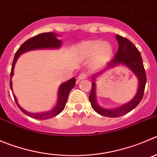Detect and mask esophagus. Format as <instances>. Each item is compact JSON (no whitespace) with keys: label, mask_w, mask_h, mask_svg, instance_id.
Here are the masks:
<instances>
[{"label":"esophagus","mask_w":157,"mask_h":157,"mask_svg":"<svg viewBox=\"0 0 157 157\" xmlns=\"http://www.w3.org/2000/svg\"><path fill=\"white\" fill-rule=\"evenodd\" d=\"M87 77V74L86 73H80L78 76V80H83Z\"/></svg>","instance_id":"obj_1"}]
</instances>
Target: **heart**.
<instances>
[{
	"label": "heart",
	"instance_id": "heart-1",
	"mask_svg": "<svg viewBox=\"0 0 157 157\" xmlns=\"http://www.w3.org/2000/svg\"><path fill=\"white\" fill-rule=\"evenodd\" d=\"M79 53L83 58H91L96 55L98 59H105L112 55V48L108 42H88L79 48Z\"/></svg>",
	"mask_w": 157,
	"mask_h": 157
}]
</instances>
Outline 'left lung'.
<instances>
[{
	"mask_svg": "<svg viewBox=\"0 0 157 157\" xmlns=\"http://www.w3.org/2000/svg\"><path fill=\"white\" fill-rule=\"evenodd\" d=\"M116 39L118 42V52L115 56V58L108 63L107 69L117 67L119 64L125 66L129 68L133 72V74L137 77L139 80V87L137 93L129 102L121 105L118 108L107 109V108L101 107L98 104L96 99V92H95L96 91V87H95L96 83H95V81H96V77L99 76V74H101V72L96 73L92 76L93 82H92L91 90H90V96H89V101L91 104L92 108L99 115L105 117H109V118H117V117L122 116L134 109L140 104L143 98L146 83V71H145L143 59H142L140 51L135 46L134 44L126 38L117 35Z\"/></svg>",
	"mask_w": 157,
	"mask_h": 157,
	"instance_id": "1",
	"label": "left lung"
}]
</instances>
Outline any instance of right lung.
<instances>
[{"label": "right lung", "instance_id": "1", "mask_svg": "<svg viewBox=\"0 0 157 157\" xmlns=\"http://www.w3.org/2000/svg\"><path fill=\"white\" fill-rule=\"evenodd\" d=\"M57 34L53 33V32H46V33H41L38 36H34V37L28 39L27 41L24 42L22 45L19 47L17 51L16 52L14 55V60H13L12 66H11V78H10V87L11 90H12L13 96H14V101L16 104L18 106L19 109L21 110L23 113L27 115L28 116L33 118L35 119L39 120H45L49 119V118H53L56 116L57 115L63 112L66 106V103L68 99L69 94L70 90L74 88L75 86L76 79L75 77H73L70 80H67V82H64L59 86V88L58 90V101L57 104L55 108L49 112H41V113H31V112H27L24 108H21L17 103V98H16L15 95L13 93L12 90V82H11V77L14 75V65L16 63L17 58L19 56L21 55L22 53L26 52H29L31 50H35V49H58L62 45V41L59 40L56 38Z\"/></svg>", "mask_w": 157, "mask_h": 157}]
</instances>
